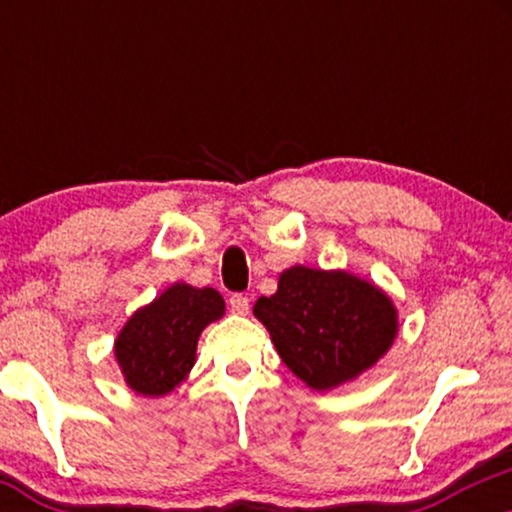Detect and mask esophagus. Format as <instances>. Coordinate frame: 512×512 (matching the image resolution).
Here are the masks:
<instances>
[{
    "instance_id": "obj_1",
    "label": "esophagus",
    "mask_w": 512,
    "mask_h": 512,
    "mask_svg": "<svg viewBox=\"0 0 512 512\" xmlns=\"http://www.w3.org/2000/svg\"><path fill=\"white\" fill-rule=\"evenodd\" d=\"M228 303H230V310L235 314H249V298L242 296V293H233Z\"/></svg>"
}]
</instances>
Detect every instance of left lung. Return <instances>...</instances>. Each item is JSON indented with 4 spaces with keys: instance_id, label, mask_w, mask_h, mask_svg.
Listing matches in <instances>:
<instances>
[{
    "instance_id": "obj_1",
    "label": "left lung",
    "mask_w": 512,
    "mask_h": 512,
    "mask_svg": "<svg viewBox=\"0 0 512 512\" xmlns=\"http://www.w3.org/2000/svg\"><path fill=\"white\" fill-rule=\"evenodd\" d=\"M277 354L307 387H340L387 354L398 333L391 298L345 270L293 265L279 275L277 293L254 305Z\"/></svg>"
}]
</instances>
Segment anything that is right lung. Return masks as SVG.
Returning <instances> with one entry per match:
<instances>
[{
    "instance_id": "add662e5",
    "label": "right lung",
    "mask_w": 512,
    "mask_h": 512,
    "mask_svg": "<svg viewBox=\"0 0 512 512\" xmlns=\"http://www.w3.org/2000/svg\"><path fill=\"white\" fill-rule=\"evenodd\" d=\"M226 312L221 293L172 284L139 307L116 338V361L125 382L142 396H165L186 380L195 363L198 338L207 324Z\"/></svg>"
}]
</instances>
